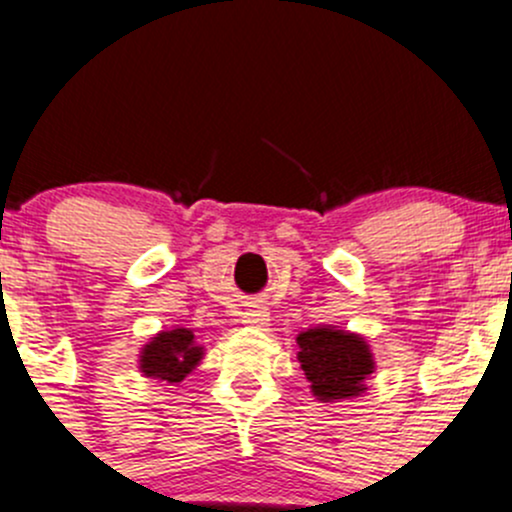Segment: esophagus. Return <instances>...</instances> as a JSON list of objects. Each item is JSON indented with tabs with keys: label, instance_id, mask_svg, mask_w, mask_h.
<instances>
[{
	"label": "esophagus",
	"instance_id": "obj_1",
	"mask_svg": "<svg viewBox=\"0 0 512 512\" xmlns=\"http://www.w3.org/2000/svg\"><path fill=\"white\" fill-rule=\"evenodd\" d=\"M242 322L252 324V327H265V324L270 322V312H267V307H262V304L250 302L245 307V312H242Z\"/></svg>",
	"mask_w": 512,
	"mask_h": 512
}]
</instances>
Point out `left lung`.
Returning <instances> with one entry per match:
<instances>
[{"mask_svg": "<svg viewBox=\"0 0 512 512\" xmlns=\"http://www.w3.org/2000/svg\"><path fill=\"white\" fill-rule=\"evenodd\" d=\"M299 364L319 401L352 399L364 394V379L374 371L369 344L359 334L314 327L297 337Z\"/></svg>", "mask_w": 512, "mask_h": 512, "instance_id": "1", "label": "left lung"}]
</instances>
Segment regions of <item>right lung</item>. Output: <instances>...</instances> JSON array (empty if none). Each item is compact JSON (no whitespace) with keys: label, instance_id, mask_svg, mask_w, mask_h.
I'll use <instances>...</instances> for the list:
<instances>
[{"label":"right lung","instance_id":"add662e5","mask_svg":"<svg viewBox=\"0 0 512 512\" xmlns=\"http://www.w3.org/2000/svg\"><path fill=\"white\" fill-rule=\"evenodd\" d=\"M203 359V347L195 344L190 329H170L160 332L141 352V371L151 379H163L168 384L183 381Z\"/></svg>","mask_w":512,"mask_h":512}]
</instances>
